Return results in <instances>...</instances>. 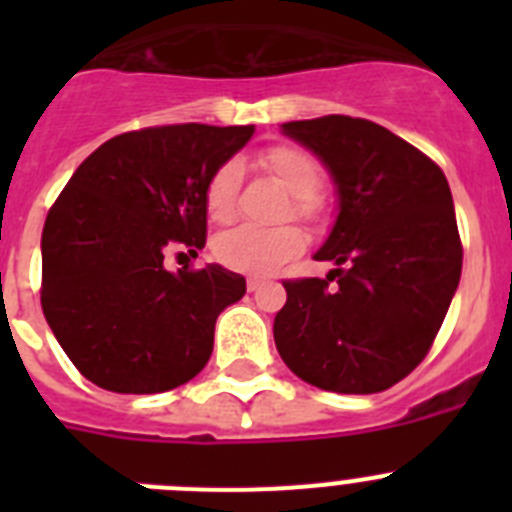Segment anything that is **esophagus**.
Listing matches in <instances>:
<instances>
[{
  "mask_svg": "<svg viewBox=\"0 0 512 512\" xmlns=\"http://www.w3.org/2000/svg\"><path fill=\"white\" fill-rule=\"evenodd\" d=\"M261 284H264V279H259V277H248L246 279V289H248V292H256V289H259Z\"/></svg>",
  "mask_w": 512,
  "mask_h": 512,
  "instance_id": "34e87169",
  "label": "esophagus"
}]
</instances>
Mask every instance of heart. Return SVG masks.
Wrapping results in <instances>:
<instances>
[{
    "mask_svg": "<svg viewBox=\"0 0 512 512\" xmlns=\"http://www.w3.org/2000/svg\"><path fill=\"white\" fill-rule=\"evenodd\" d=\"M259 161L279 184L292 192L289 212L307 223L318 220L323 210L318 197V189L323 184V166L318 158L305 148L282 143V146L266 148ZM238 182H241V171L235 161H225L212 171L205 184V212L212 223H228L235 215ZM302 248H305V235L297 225H279V228L238 225L217 235L212 251H215V259L228 269L264 277L297 259Z\"/></svg>",
    "mask_w": 512,
    "mask_h": 512,
    "instance_id": "1",
    "label": "heart"
}]
</instances>
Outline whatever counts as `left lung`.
I'll use <instances>...</instances> for the list:
<instances>
[{"mask_svg": "<svg viewBox=\"0 0 512 512\" xmlns=\"http://www.w3.org/2000/svg\"><path fill=\"white\" fill-rule=\"evenodd\" d=\"M338 184L341 212L315 259L325 279H284L274 318L284 364L307 384L372 395L431 351L459 287L454 200L441 166L372 120L325 115L284 122Z\"/></svg>", "mask_w": 512, "mask_h": 512, "instance_id": "obj_1", "label": "left lung"}]
</instances>
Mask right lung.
<instances>
[{
  "mask_svg": "<svg viewBox=\"0 0 512 512\" xmlns=\"http://www.w3.org/2000/svg\"><path fill=\"white\" fill-rule=\"evenodd\" d=\"M253 125H153L81 161L43 225L40 305L74 366L120 395L174 390L205 369L217 315L246 295L223 266L166 271L207 241L205 184Z\"/></svg>",
  "mask_w": 512,
  "mask_h": 512,
  "instance_id": "add662e5",
  "label": "right lung"
}]
</instances>
